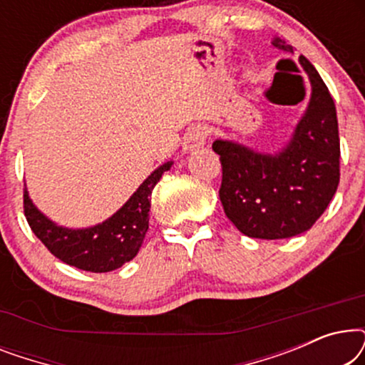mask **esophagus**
I'll return each mask as SVG.
<instances>
[{
  "mask_svg": "<svg viewBox=\"0 0 365 365\" xmlns=\"http://www.w3.org/2000/svg\"><path fill=\"white\" fill-rule=\"evenodd\" d=\"M207 131L206 128L201 126V124H196V126L189 128L187 133L184 134V143L182 148L184 151H194V149L201 148L204 143H206Z\"/></svg>",
  "mask_w": 365,
  "mask_h": 365,
  "instance_id": "34e87169",
  "label": "esophagus"
}]
</instances>
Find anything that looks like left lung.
<instances>
[{"label":"left lung","mask_w":365,"mask_h":365,"mask_svg":"<svg viewBox=\"0 0 365 365\" xmlns=\"http://www.w3.org/2000/svg\"><path fill=\"white\" fill-rule=\"evenodd\" d=\"M272 44L292 53L276 38ZM311 79L312 94L291 143L276 156L254 153L232 141L212 143L219 154V187L224 212L242 234L286 239L306 232L322 216L341 178V141L336 104L326 83L306 56L299 58Z\"/></svg>","instance_id":"left-lung-1"}]
</instances>
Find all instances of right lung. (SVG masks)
<instances>
[{
  "mask_svg": "<svg viewBox=\"0 0 365 365\" xmlns=\"http://www.w3.org/2000/svg\"><path fill=\"white\" fill-rule=\"evenodd\" d=\"M171 163L158 168L129 201L108 221L88 229L59 227L34 207L26 187L23 194L24 216L39 241L59 261L81 271L109 272L136 256L149 227L151 194Z\"/></svg>",
  "mask_w": 365,
  "mask_h": 365,
  "instance_id": "obj_1",
  "label": "right lung"
}]
</instances>
